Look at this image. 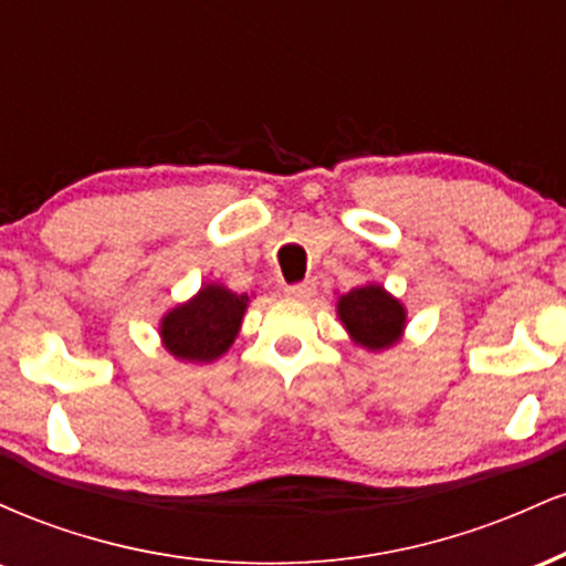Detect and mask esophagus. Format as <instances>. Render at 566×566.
<instances>
[{"mask_svg":"<svg viewBox=\"0 0 566 566\" xmlns=\"http://www.w3.org/2000/svg\"><path fill=\"white\" fill-rule=\"evenodd\" d=\"M284 295L295 297V301H311V297L316 295V284H314V282L287 284V287H284Z\"/></svg>","mask_w":566,"mask_h":566,"instance_id":"1","label":"esophagus"}]
</instances>
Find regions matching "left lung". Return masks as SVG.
I'll list each match as a JSON object with an SVG mask.
<instances>
[{"label":"left lung","mask_w":566,"mask_h":566,"mask_svg":"<svg viewBox=\"0 0 566 566\" xmlns=\"http://www.w3.org/2000/svg\"><path fill=\"white\" fill-rule=\"evenodd\" d=\"M337 316L348 329L350 340L367 350H386L401 340L407 324V311L391 292L380 284L361 287L337 297Z\"/></svg>","instance_id":"left-lung-1"}]
</instances>
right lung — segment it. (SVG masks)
I'll return each mask as SVG.
<instances>
[{"label":"right lung","mask_w":566,"mask_h":566,"mask_svg":"<svg viewBox=\"0 0 566 566\" xmlns=\"http://www.w3.org/2000/svg\"><path fill=\"white\" fill-rule=\"evenodd\" d=\"M247 303V292L239 295L223 284H205L191 301L175 305L161 316V343L175 359L210 365L237 340Z\"/></svg>","instance_id":"add662e5"}]
</instances>
